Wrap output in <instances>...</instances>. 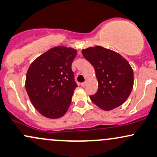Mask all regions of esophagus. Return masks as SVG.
Segmentation results:
<instances>
[{"instance_id":"34e87169","label":"esophagus","mask_w":157,"mask_h":157,"mask_svg":"<svg viewBox=\"0 0 157 157\" xmlns=\"http://www.w3.org/2000/svg\"><path fill=\"white\" fill-rule=\"evenodd\" d=\"M86 84H87V82H86V81H85V82H83V83H82V84H81V86H82V87H84V86L86 85Z\"/></svg>"}]
</instances>
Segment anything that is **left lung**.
I'll use <instances>...</instances> for the list:
<instances>
[{
  "instance_id": "8db88e82",
  "label": "left lung",
  "mask_w": 157,
  "mask_h": 157,
  "mask_svg": "<svg viewBox=\"0 0 157 157\" xmlns=\"http://www.w3.org/2000/svg\"><path fill=\"white\" fill-rule=\"evenodd\" d=\"M83 56L95 71L98 84L91 101L105 111L122 105L129 96L134 86V72L124 57L101 46L83 49Z\"/></svg>"
}]
</instances>
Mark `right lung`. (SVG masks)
<instances>
[{"label": "right lung", "mask_w": 157, "mask_h": 157, "mask_svg": "<svg viewBox=\"0 0 157 157\" xmlns=\"http://www.w3.org/2000/svg\"><path fill=\"white\" fill-rule=\"evenodd\" d=\"M76 50L56 46L42 53L28 69L25 90L36 109L50 119L62 117L67 112L77 84L71 64Z\"/></svg>", "instance_id": "obj_1"}]
</instances>
